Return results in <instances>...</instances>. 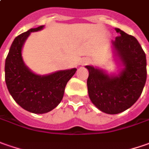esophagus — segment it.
Here are the masks:
<instances>
[{
    "label": "esophagus",
    "instance_id": "obj_1",
    "mask_svg": "<svg viewBox=\"0 0 149 149\" xmlns=\"http://www.w3.org/2000/svg\"><path fill=\"white\" fill-rule=\"evenodd\" d=\"M91 62L89 59H87V58H85V59H83L82 60V64H87V63H89V62Z\"/></svg>",
    "mask_w": 149,
    "mask_h": 149
}]
</instances>
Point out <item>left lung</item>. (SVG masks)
<instances>
[{"mask_svg":"<svg viewBox=\"0 0 149 149\" xmlns=\"http://www.w3.org/2000/svg\"><path fill=\"white\" fill-rule=\"evenodd\" d=\"M112 41L114 56L123 67L118 74L93 66H86L89 76L87 85L89 97L100 111L118 114L132 107L142 94L147 79L146 55L138 40L119 28Z\"/></svg>","mask_w":149,"mask_h":149,"instance_id":"obj_1","label":"left lung"}]
</instances>
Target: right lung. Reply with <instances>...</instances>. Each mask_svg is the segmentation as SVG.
Masks as SVG:
<instances>
[{
    "label": "right lung",
    "instance_id": "obj_1",
    "mask_svg": "<svg viewBox=\"0 0 149 149\" xmlns=\"http://www.w3.org/2000/svg\"><path fill=\"white\" fill-rule=\"evenodd\" d=\"M43 28L44 26H40L16 36L5 63V80L11 97L25 110L36 114L48 113L61 102L66 85L77 71L72 68L38 75L26 66L23 46L31 32Z\"/></svg>",
    "mask_w": 149,
    "mask_h": 149
}]
</instances>
